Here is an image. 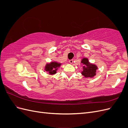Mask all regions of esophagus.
Masks as SVG:
<instances>
[{
    "label": "esophagus",
    "instance_id": "obj_1",
    "mask_svg": "<svg viewBox=\"0 0 128 128\" xmlns=\"http://www.w3.org/2000/svg\"><path fill=\"white\" fill-rule=\"evenodd\" d=\"M69 62L70 63V64H72L73 63V60H70L69 61Z\"/></svg>",
    "mask_w": 128,
    "mask_h": 128
}]
</instances>
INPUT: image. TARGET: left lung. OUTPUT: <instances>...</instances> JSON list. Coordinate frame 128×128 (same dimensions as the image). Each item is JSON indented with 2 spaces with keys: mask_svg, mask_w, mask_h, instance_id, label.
I'll return each mask as SVG.
<instances>
[{
  "mask_svg": "<svg viewBox=\"0 0 128 128\" xmlns=\"http://www.w3.org/2000/svg\"><path fill=\"white\" fill-rule=\"evenodd\" d=\"M81 63L83 64V71L81 74L86 78H92L96 75V70L98 69L96 64H92L88 61V58H84L81 61Z\"/></svg>",
  "mask_w": 128,
  "mask_h": 128,
  "instance_id": "obj_1",
  "label": "left lung"
}]
</instances>
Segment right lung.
<instances>
[{"instance_id": "add662e5", "label": "right lung", "mask_w": 128, "mask_h": 128, "mask_svg": "<svg viewBox=\"0 0 128 128\" xmlns=\"http://www.w3.org/2000/svg\"><path fill=\"white\" fill-rule=\"evenodd\" d=\"M61 64L56 61H53L49 64H47L45 67V70L48 72L50 75H54L56 73L58 68L60 67Z\"/></svg>"}]
</instances>
